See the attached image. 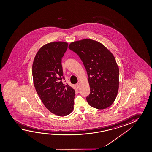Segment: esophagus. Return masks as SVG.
Returning <instances> with one entry per match:
<instances>
[{
    "label": "esophagus",
    "mask_w": 152,
    "mask_h": 152,
    "mask_svg": "<svg viewBox=\"0 0 152 152\" xmlns=\"http://www.w3.org/2000/svg\"><path fill=\"white\" fill-rule=\"evenodd\" d=\"M80 86V83H79V82L76 84V87H77V89H78V88H79Z\"/></svg>",
    "instance_id": "esophagus-1"
}]
</instances>
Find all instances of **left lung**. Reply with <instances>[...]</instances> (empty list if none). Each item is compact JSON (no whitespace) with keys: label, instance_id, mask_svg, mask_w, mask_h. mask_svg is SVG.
<instances>
[{"label":"left lung","instance_id":"8db88e82","mask_svg":"<svg viewBox=\"0 0 152 152\" xmlns=\"http://www.w3.org/2000/svg\"><path fill=\"white\" fill-rule=\"evenodd\" d=\"M70 50L77 53L88 75L90 106L104 109L113 104L119 88V68L113 54L104 45L90 39L72 42Z\"/></svg>","mask_w":152,"mask_h":152}]
</instances>
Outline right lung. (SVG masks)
Masks as SVG:
<instances>
[{"mask_svg":"<svg viewBox=\"0 0 152 152\" xmlns=\"http://www.w3.org/2000/svg\"><path fill=\"white\" fill-rule=\"evenodd\" d=\"M68 44L56 42L42 46L34 58L32 75L34 87L46 108L58 116H67L73 109L75 91L64 84L62 58Z\"/></svg>","mask_w":152,"mask_h":152,"instance_id":"add662e5","label":"right lung"}]
</instances>
